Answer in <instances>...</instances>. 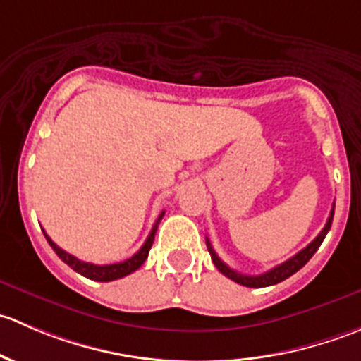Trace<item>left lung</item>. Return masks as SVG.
<instances>
[{"label": "left lung", "mask_w": 361, "mask_h": 361, "mask_svg": "<svg viewBox=\"0 0 361 361\" xmlns=\"http://www.w3.org/2000/svg\"><path fill=\"white\" fill-rule=\"evenodd\" d=\"M334 207H336V204H334ZM334 207H332V211H330V216H329V220H326V225H325V227H323V231L319 232L318 238H316L314 241L311 243V245H307L304 250H300L297 255H293L292 258H288V260L283 262V264L276 265L274 269H271V271L264 272V274L246 276V274H241V272L234 271V269H231L227 264H224V262H221L220 258H218V255L214 253L213 246H211L209 239H206V245H207V250H209L211 260L214 262V265H216V269L221 272V274L227 276V278L232 279V281L239 283V285L248 286V288H264V286L278 285V283L285 281L286 278H290V276L295 274V272H297V271H300V269L304 267V265L307 264L309 260H311L312 255H314L316 251H318L319 246H322L323 239H325V235L329 234L330 227H332Z\"/></svg>", "instance_id": "1"}]
</instances>
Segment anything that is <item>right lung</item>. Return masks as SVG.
I'll return each mask as SVG.
<instances>
[{
  "mask_svg": "<svg viewBox=\"0 0 361 361\" xmlns=\"http://www.w3.org/2000/svg\"><path fill=\"white\" fill-rule=\"evenodd\" d=\"M164 216V211L160 213V216L157 218V221H155L154 228H152L150 235H148V239L145 241V245L141 246V250L137 251L136 255H133L130 258H127V260L123 262H118V264H108V265H96V264H90V262H82L78 260L76 257H73V255H69L68 251L61 250L59 246L56 245V243L52 241V239L47 235V232H43L47 238V241H49V245L52 246V250L56 251L57 257L61 258V260L64 262V264H68L69 267L73 269L75 272H78V274L85 276V278L89 279H94V281H101V283H108V281H115V279H120L123 278V276L130 274V272L137 271V269L141 267V265L145 264V260H147L148 253H150V248L152 245H154V239H155V232H157V227H159V221L162 220Z\"/></svg>",
  "mask_w": 361,
  "mask_h": 361,
  "instance_id": "add662e5",
  "label": "right lung"
}]
</instances>
